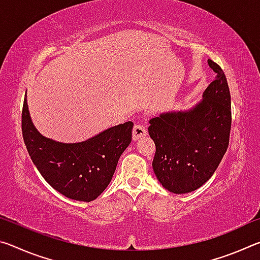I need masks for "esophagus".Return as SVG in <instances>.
<instances>
[{"instance_id":"1","label":"esophagus","mask_w":260,"mask_h":260,"mask_svg":"<svg viewBox=\"0 0 260 260\" xmlns=\"http://www.w3.org/2000/svg\"><path fill=\"white\" fill-rule=\"evenodd\" d=\"M148 134L147 128L142 124H136L133 128V140L136 141Z\"/></svg>"}]
</instances>
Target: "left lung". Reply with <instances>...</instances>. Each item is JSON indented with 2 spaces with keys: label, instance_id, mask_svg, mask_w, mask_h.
Wrapping results in <instances>:
<instances>
[{
  "label": "left lung",
  "instance_id": "1",
  "mask_svg": "<svg viewBox=\"0 0 260 260\" xmlns=\"http://www.w3.org/2000/svg\"><path fill=\"white\" fill-rule=\"evenodd\" d=\"M215 79L203 100L186 111L160 113L149 120L156 146L152 169L158 181L174 193L196 190L215 172L230 143L231 93L225 73L208 59Z\"/></svg>",
  "mask_w": 260,
  "mask_h": 260
}]
</instances>
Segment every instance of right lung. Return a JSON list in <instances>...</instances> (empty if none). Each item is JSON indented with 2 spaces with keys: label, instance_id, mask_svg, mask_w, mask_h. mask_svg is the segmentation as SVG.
Here are the masks:
<instances>
[{
  "label": "right lung",
  "instance_id": "obj_1",
  "mask_svg": "<svg viewBox=\"0 0 260 260\" xmlns=\"http://www.w3.org/2000/svg\"><path fill=\"white\" fill-rule=\"evenodd\" d=\"M132 129L133 122L127 121L82 142H58L39 133L24 100L21 131L30 159L55 190L74 201H94L105 190L129 146Z\"/></svg>",
  "mask_w": 260,
  "mask_h": 260
}]
</instances>
